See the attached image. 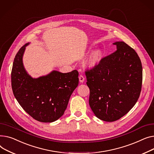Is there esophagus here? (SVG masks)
<instances>
[{"mask_svg":"<svg viewBox=\"0 0 154 154\" xmlns=\"http://www.w3.org/2000/svg\"><path fill=\"white\" fill-rule=\"evenodd\" d=\"M85 78L84 76H83L82 75H79V82H80V83H83L84 81H85Z\"/></svg>","mask_w":154,"mask_h":154,"instance_id":"34e87169","label":"esophagus"}]
</instances>
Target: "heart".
I'll list each match as a JSON object with an SVG mask.
<instances>
[{
    "label": "heart",
    "mask_w": 154,
    "mask_h": 154,
    "mask_svg": "<svg viewBox=\"0 0 154 154\" xmlns=\"http://www.w3.org/2000/svg\"><path fill=\"white\" fill-rule=\"evenodd\" d=\"M101 55H102V52L100 50H96L94 51L89 58V60H88L89 65L90 66L95 65L98 62L99 59L101 58Z\"/></svg>",
    "instance_id": "1"
}]
</instances>
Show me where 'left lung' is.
Wrapping results in <instances>:
<instances>
[{
	"label": "left lung",
	"mask_w": 154,
	"mask_h": 154,
	"mask_svg": "<svg viewBox=\"0 0 154 154\" xmlns=\"http://www.w3.org/2000/svg\"><path fill=\"white\" fill-rule=\"evenodd\" d=\"M117 50L85 72L94 115L106 122L119 119L137 103L142 83L141 61L124 42L113 43Z\"/></svg>",
	"instance_id": "left-lung-1"
}]
</instances>
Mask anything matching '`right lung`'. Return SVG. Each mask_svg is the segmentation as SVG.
Returning <instances> with one entry per match:
<instances>
[{"label":"right lung","mask_w":154,"mask_h":154,"mask_svg":"<svg viewBox=\"0 0 154 154\" xmlns=\"http://www.w3.org/2000/svg\"><path fill=\"white\" fill-rule=\"evenodd\" d=\"M29 43L19 50L11 73L13 93L24 111L42 122H52L64 114L71 95L79 83L78 72L63 73L56 70L37 78L27 73L23 56Z\"/></svg>","instance_id":"1"}]
</instances>
